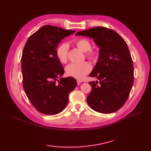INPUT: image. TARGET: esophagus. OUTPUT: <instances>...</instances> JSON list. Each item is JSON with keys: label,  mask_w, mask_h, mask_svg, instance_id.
I'll use <instances>...</instances> for the list:
<instances>
[{"label": "esophagus", "mask_w": 151, "mask_h": 151, "mask_svg": "<svg viewBox=\"0 0 151 151\" xmlns=\"http://www.w3.org/2000/svg\"><path fill=\"white\" fill-rule=\"evenodd\" d=\"M76 82H77V85H80L82 83V81H79V80H78V81H76Z\"/></svg>", "instance_id": "34e87169"}]
</instances>
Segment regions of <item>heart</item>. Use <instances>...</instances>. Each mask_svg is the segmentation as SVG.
Wrapping results in <instances>:
<instances>
[{
  "label": "heart",
  "mask_w": 151,
  "mask_h": 151,
  "mask_svg": "<svg viewBox=\"0 0 151 151\" xmlns=\"http://www.w3.org/2000/svg\"><path fill=\"white\" fill-rule=\"evenodd\" d=\"M75 45L80 50L86 53V56L90 59H94L97 56V51L91 49V45L86 39H79L75 41ZM69 45L67 43H62L57 48L56 56L60 62L65 63L68 58ZM91 65L88 62L71 63L65 68V73L68 76L75 78L81 79L90 72Z\"/></svg>",
  "instance_id": "1"
}]
</instances>
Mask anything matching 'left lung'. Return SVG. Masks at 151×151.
Here are the masks:
<instances>
[{
	"mask_svg": "<svg viewBox=\"0 0 151 151\" xmlns=\"http://www.w3.org/2000/svg\"><path fill=\"white\" fill-rule=\"evenodd\" d=\"M75 36L91 38L99 49L97 62L89 74L99 82H89V106L101 114L114 113L127 101L134 83L133 62L127 44L116 32L102 27L80 31Z\"/></svg>",
	"mask_w": 151,
	"mask_h": 151,
	"instance_id": "1",
	"label": "left lung"
}]
</instances>
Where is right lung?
I'll use <instances>...</instances> for the list:
<instances>
[{
	"label": "right lung",
	"instance_id": "1",
	"mask_svg": "<svg viewBox=\"0 0 151 151\" xmlns=\"http://www.w3.org/2000/svg\"><path fill=\"white\" fill-rule=\"evenodd\" d=\"M75 32L45 25L30 36L24 45L21 58L23 88L32 104L43 114L62 111L76 86L73 77H62L64 69L56 56L58 43Z\"/></svg>",
	"mask_w": 151,
	"mask_h": 151
}]
</instances>
